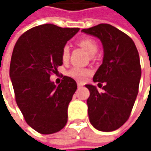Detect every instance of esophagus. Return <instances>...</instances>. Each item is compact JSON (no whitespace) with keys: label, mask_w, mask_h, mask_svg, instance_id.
I'll return each mask as SVG.
<instances>
[{"label":"esophagus","mask_w":151,"mask_h":151,"mask_svg":"<svg viewBox=\"0 0 151 151\" xmlns=\"http://www.w3.org/2000/svg\"><path fill=\"white\" fill-rule=\"evenodd\" d=\"M83 86V85H82V84H81V83H77V86H78L79 88H80V87H81V86Z\"/></svg>","instance_id":"obj_1"}]
</instances>
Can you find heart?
Listing matches in <instances>:
<instances>
[{
  "mask_svg": "<svg viewBox=\"0 0 151 151\" xmlns=\"http://www.w3.org/2000/svg\"><path fill=\"white\" fill-rule=\"evenodd\" d=\"M79 44L91 55H94L97 51V44L91 38H82L79 41ZM69 56H70V48L68 45H65L61 52L62 61L64 63L67 62L69 60ZM91 74L92 71L90 69L80 68V67H73L68 71V76L77 81H83L87 77H89Z\"/></svg>",
  "mask_w": 151,
  "mask_h": 151,
  "instance_id": "obj_1",
  "label": "heart"
}]
</instances>
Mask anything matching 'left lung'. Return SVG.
Listing matches in <instances>:
<instances>
[{
	"instance_id": "8db88e82",
	"label": "left lung",
	"mask_w": 151,
	"mask_h": 151,
	"mask_svg": "<svg viewBox=\"0 0 151 151\" xmlns=\"http://www.w3.org/2000/svg\"><path fill=\"white\" fill-rule=\"evenodd\" d=\"M81 32L99 38L103 48L102 64L93 81L105 82L104 91L86 85L90 91L86 101L90 123L97 130H116L129 118L138 95L141 77L139 55L134 41L110 24L101 23ZM101 83L98 86L101 87Z\"/></svg>"
}]
</instances>
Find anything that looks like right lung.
<instances>
[{"instance_id":"right-lung-1","label":"right lung","mask_w":151,"mask_h":151,"mask_svg":"<svg viewBox=\"0 0 151 151\" xmlns=\"http://www.w3.org/2000/svg\"><path fill=\"white\" fill-rule=\"evenodd\" d=\"M79 30L44 24L24 32L15 44L10 78L16 101L27 124L40 134H54L66 124L68 105L77 85L69 76L59 86L50 78L63 64V47Z\"/></svg>"}]
</instances>
